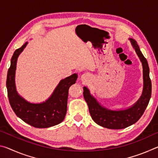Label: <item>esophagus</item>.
<instances>
[{
  "instance_id": "obj_1",
  "label": "esophagus",
  "mask_w": 158,
  "mask_h": 158,
  "mask_svg": "<svg viewBox=\"0 0 158 158\" xmlns=\"http://www.w3.org/2000/svg\"><path fill=\"white\" fill-rule=\"evenodd\" d=\"M89 77H90V76H89V74H88V73H84V74H83L82 75H81V79L82 81H87V80L89 79Z\"/></svg>"
}]
</instances>
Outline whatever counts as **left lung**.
<instances>
[{
    "label": "left lung",
    "mask_w": 158,
    "mask_h": 158,
    "mask_svg": "<svg viewBox=\"0 0 158 158\" xmlns=\"http://www.w3.org/2000/svg\"><path fill=\"white\" fill-rule=\"evenodd\" d=\"M129 40L143 66V89L142 95L137 102L124 110H111L100 105L90 94L89 90L86 87H84V97L89 106L92 119L98 125L108 129H123L135 123L143 115L151 97L152 85L149 77L148 62L140 51L137 42L132 38Z\"/></svg>",
    "instance_id": "8db88e82"
}]
</instances>
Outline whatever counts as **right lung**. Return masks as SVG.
Masks as SVG:
<instances>
[{
	"mask_svg": "<svg viewBox=\"0 0 158 158\" xmlns=\"http://www.w3.org/2000/svg\"><path fill=\"white\" fill-rule=\"evenodd\" d=\"M28 42L15 50L11 58V64L7 72L6 86L7 96L12 109L23 121L37 128L54 126L65 118L68 105V90L75 84L77 74L62 79L49 99L39 104L31 103L18 94L15 85V70L18 56L23 52Z\"/></svg>",
	"mask_w": 158,
	"mask_h": 158,
	"instance_id": "add662e5",
	"label": "right lung"
}]
</instances>
